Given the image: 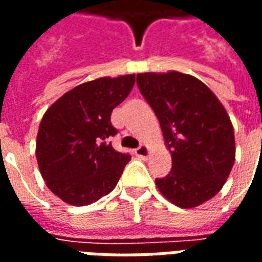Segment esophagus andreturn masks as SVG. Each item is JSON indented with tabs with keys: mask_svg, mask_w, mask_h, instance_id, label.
Wrapping results in <instances>:
<instances>
[{
	"mask_svg": "<svg viewBox=\"0 0 262 262\" xmlns=\"http://www.w3.org/2000/svg\"><path fill=\"white\" fill-rule=\"evenodd\" d=\"M135 154H136L139 159H146V157H148V154H150V148H148L147 144H142L140 147H137L135 150Z\"/></svg>",
	"mask_w": 262,
	"mask_h": 262,
	"instance_id": "34e87169",
	"label": "esophagus"
}]
</instances>
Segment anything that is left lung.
Returning a JSON list of instances; mask_svg holds the SVG:
<instances>
[{
    "label": "left lung",
    "mask_w": 262,
    "mask_h": 262,
    "mask_svg": "<svg viewBox=\"0 0 262 262\" xmlns=\"http://www.w3.org/2000/svg\"><path fill=\"white\" fill-rule=\"evenodd\" d=\"M137 86L161 126L172 168L156 185L170 202L196 208L219 192L236 160L233 125L217 97L180 71L140 73Z\"/></svg>",
    "instance_id": "left-lung-1"
}]
</instances>
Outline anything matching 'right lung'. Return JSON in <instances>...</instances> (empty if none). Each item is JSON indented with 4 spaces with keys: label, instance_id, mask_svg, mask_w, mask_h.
<instances>
[{
    "label": "right lung",
    "instance_id": "add662e5",
    "mask_svg": "<svg viewBox=\"0 0 262 262\" xmlns=\"http://www.w3.org/2000/svg\"><path fill=\"white\" fill-rule=\"evenodd\" d=\"M135 81V74L88 81L66 92L43 115L37 165L49 189L63 202L90 205L116 187L130 156L108 142L118 133L111 114Z\"/></svg>",
    "mask_w": 262,
    "mask_h": 262
}]
</instances>
